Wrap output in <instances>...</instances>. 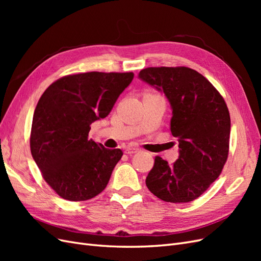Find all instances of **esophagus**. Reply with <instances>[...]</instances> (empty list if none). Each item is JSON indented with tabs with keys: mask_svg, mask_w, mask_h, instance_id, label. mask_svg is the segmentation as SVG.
<instances>
[{
	"mask_svg": "<svg viewBox=\"0 0 261 261\" xmlns=\"http://www.w3.org/2000/svg\"><path fill=\"white\" fill-rule=\"evenodd\" d=\"M138 151H139V149L136 147H133V146H128L125 149V153H127V154H134Z\"/></svg>",
	"mask_w": 261,
	"mask_h": 261,
	"instance_id": "34e87169",
	"label": "esophagus"
}]
</instances>
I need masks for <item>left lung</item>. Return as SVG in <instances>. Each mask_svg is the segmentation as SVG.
<instances>
[{
	"mask_svg": "<svg viewBox=\"0 0 261 261\" xmlns=\"http://www.w3.org/2000/svg\"><path fill=\"white\" fill-rule=\"evenodd\" d=\"M138 78L169 100L171 133L179 148L172 165L155 156L146 185L163 201H193L219 177L227 159L231 118L225 101L206 77L188 67H148Z\"/></svg>",
	"mask_w": 261,
	"mask_h": 261,
	"instance_id": "left-lung-1",
	"label": "left lung"
}]
</instances>
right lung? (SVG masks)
<instances>
[{"label": "right lung", "mask_w": 261, "mask_h": 261, "mask_svg": "<svg viewBox=\"0 0 261 261\" xmlns=\"http://www.w3.org/2000/svg\"><path fill=\"white\" fill-rule=\"evenodd\" d=\"M133 78V73L68 75L50 85L39 99L31 154L44 180L62 198L88 200L107 187L123 152L89 139L90 125L108 116Z\"/></svg>", "instance_id": "add662e5"}]
</instances>
